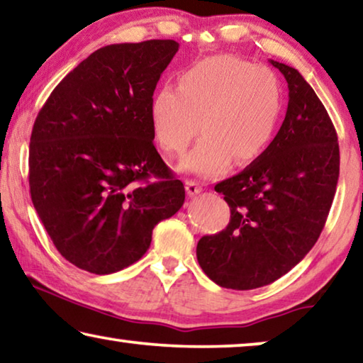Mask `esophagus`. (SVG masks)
Masks as SVG:
<instances>
[{
  "mask_svg": "<svg viewBox=\"0 0 363 363\" xmlns=\"http://www.w3.org/2000/svg\"><path fill=\"white\" fill-rule=\"evenodd\" d=\"M185 188H186V193L189 194V196H194V194L203 191V185H199V183L194 180H189V178H186L185 180Z\"/></svg>",
  "mask_w": 363,
  "mask_h": 363,
  "instance_id": "obj_1",
  "label": "esophagus"
}]
</instances>
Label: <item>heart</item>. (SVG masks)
<instances>
[{
    "label": "heart",
    "mask_w": 363,
    "mask_h": 363,
    "mask_svg": "<svg viewBox=\"0 0 363 363\" xmlns=\"http://www.w3.org/2000/svg\"><path fill=\"white\" fill-rule=\"evenodd\" d=\"M282 82L267 66L233 55H216L178 74V91L160 87L150 99L155 143L182 155L199 131L203 138L183 167L201 177L224 172L233 160L248 165L264 152L282 111Z\"/></svg>",
    "instance_id": "1"
}]
</instances>
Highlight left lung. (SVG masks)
Returning a JSON list of instances; mask_svg holds the SVG:
<instances>
[{"mask_svg": "<svg viewBox=\"0 0 363 363\" xmlns=\"http://www.w3.org/2000/svg\"><path fill=\"white\" fill-rule=\"evenodd\" d=\"M289 84L286 118L247 169L214 189L230 222L198 242L201 269L217 286L250 291L287 274L313 248L339 178V144L325 105L302 74L271 60Z\"/></svg>", "mask_w": 363, "mask_h": 363, "instance_id": "obj_1", "label": "left lung"}]
</instances>
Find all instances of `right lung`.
Returning a JSON list of instances; mask_svg holds the SVG:
<instances>
[{
	"label": "right lung",
	"mask_w": 363,
	"mask_h": 363,
	"mask_svg": "<svg viewBox=\"0 0 363 363\" xmlns=\"http://www.w3.org/2000/svg\"><path fill=\"white\" fill-rule=\"evenodd\" d=\"M175 40L115 43L81 61L38 111L29 149L33 208L63 258L92 274L147 252L185 203L160 157L149 105Z\"/></svg>",
	"instance_id": "obj_1"
}]
</instances>
